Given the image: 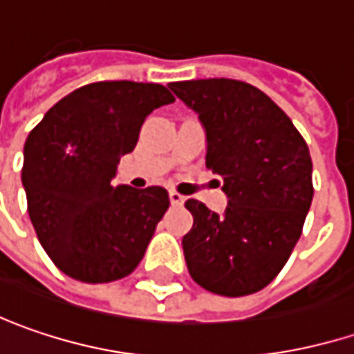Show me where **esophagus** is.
<instances>
[{
	"instance_id": "obj_1",
	"label": "esophagus",
	"mask_w": 354,
	"mask_h": 354,
	"mask_svg": "<svg viewBox=\"0 0 354 354\" xmlns=\"http://www.w3.org/2000/svg\"><path fill=\"white\" fill-rule=\"evenodd\" d=\"M184 200H186V196H182L176 190H170V202H172V206H182Z\"/></svg>"
}]
</instances>
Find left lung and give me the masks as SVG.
Wrapping results in <instances>:
<instances>
[{"label": "left lung", "mask_w": 354, "mask_h": 354, "mask_svg": "<svg viewBox=\"0 0 354 354\" xmlns=\"http://www.w3.org/2000/svg\"><path fill=\"white\" fill-rule=\"evenodd\" d=\"M206 130V166L222 178L224 214L186 200L190 277L222 297L262 290L299 242L313 202V160L290 118L259 88L228 77L172 82Z\"/></svg>", "instance_id": "1"}]
</instances>
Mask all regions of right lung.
Instances as JSON below:
<instances>
[{
	"label": "right lung",
	"instance_id": "right-lung-1",
	"mask_svg": "<svg viewBox=\"0 0 354 354\" xmlns=\"http://www.w3.org/2000/svg\"><path fill=\"white\" fill-rule=\"evenodd\" d=\"M172 102L160 84L95 82L62 97L28 136V212L44 250L68 277L112 282L144 259L170 206L168 192L114 186L112 178L148 114Z\"/></svg>",
	"mask_w": 354,
	"mask_h": 354
}]
</instances>
